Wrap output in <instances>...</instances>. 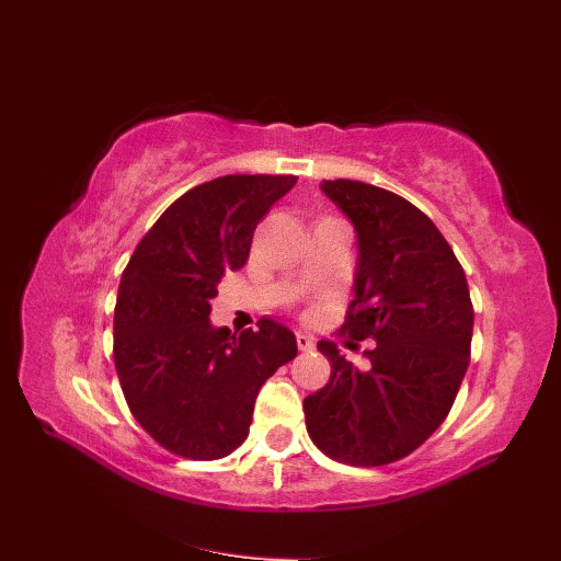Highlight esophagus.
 <instances>
[{
	"mask_svg": "<svg viewBox=\"0 0 561 561\" xmlns=\"http://www.w3.org/2000/svg\"><path fill=\"white\" fill-rule=\"evenodd\" d=\"M296 342H298V348L300 351H312L317 344H314V340L309 337V335H305V333H298L296 335Z\"/></svg>",
	"mask_w": 561,
	"mask_h": 561,
	"instance_id": "obj_1",
	"label": "esophagus"
}]
</instances>
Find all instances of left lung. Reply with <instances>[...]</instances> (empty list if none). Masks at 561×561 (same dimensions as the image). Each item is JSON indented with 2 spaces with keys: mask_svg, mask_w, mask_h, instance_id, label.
Instances as JSON below:
<instances>
[{
  "mask_svg": "<svg viewBox=\"0 0 561 561\" xmlns=\"http://www.w3.org/2000/svg\"><path fill=\"white\" fill-rule=\"evenodd\" d=\"M321 192L354 224V300L342 325L371 337L367 369L319 342L330 379L302 402L312 442L337 462L381 467L437 430L469 367L473 307L460 261L416 205L375 184L323 180Z\"/></svg>",
  "mask_w": 561,
  "mask_h": 561,
  "instance_id": "1",
  "label": "left lung"
}]
</instances>
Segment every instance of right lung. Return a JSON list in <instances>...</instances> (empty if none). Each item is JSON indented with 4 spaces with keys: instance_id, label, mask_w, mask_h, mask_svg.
I'll return each mask as SVG.
<instances>
[{
    "instance_id": "obj_1",
    "label": "right lung",
    "mask_w": 561,
    "mask_h": 561,
    "mask_svg": "<svg viewBox=\"0 0 561 561\" xmlns=\"http://www.w3.org/2000/svg\"><path fill=\"white\" fill-rule=\"evenodd\" d=\"M296 175H224L182 194L138 242L115 305V369L134 419L180 458L219 460L249 434L261 386L298 356L275 319L231 335L210 321L219 279Z\"/></svg>"
}]
</instances>
